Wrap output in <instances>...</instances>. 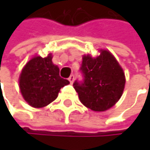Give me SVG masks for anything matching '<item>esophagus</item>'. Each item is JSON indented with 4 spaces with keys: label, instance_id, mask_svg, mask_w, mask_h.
<instances>
[{
    "label": "esophagus",
    "instance_id": "1",
    "mask_svg": "<svg viewBox=\"0 0 150 150\" xmlns=\"http://www.w3.org/2000/svg\"><path fill=\"white\" fill-rule=\"evenodd\" d=\"M74 80H75V75H71L70 76H69V81H70V83H71V84L74 82Z\"/></svg>",
    "mask_w": 150,
    "mask_h": 150
}]
</instances>
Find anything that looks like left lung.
I'll return each instance as SVG.
<instances>
[{"instance_id": "1", "label": "left lung", "mask_w": 150, "mask_h": 150, "mask_svg": "<svg viewBox=\"0 0 150 150\" xmlns=\"http://www.w3.org/2000/svg\"><path fill=\"white\" fill-rule=\"evenodd\" d=\"M100 55L93 58L87 54L82 57L80 69L83 81L73 84L80 101L93 111H105L121 98L125 75L115 56L108 50H100Z\"/></svg>"}]
</instances>
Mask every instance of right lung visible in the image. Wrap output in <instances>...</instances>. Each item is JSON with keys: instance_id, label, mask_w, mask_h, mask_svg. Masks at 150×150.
I'll return each instance as SVG.
<instances>
[{"instance_id": "add662e5", "label": "right lung", "mask_w": 150, "mask_h": 150, "mask_svg": "<svg viewBox=\"0 0 150 150\" xmlns=\"http://www.w3.org/2000/svg\"><path fill=\"white\" fill-rule=\"evenodd\" d=\"M69 81L60 76L59 68L53 64L52 54L35 56L22 69L19 86L24 100L34 108H43L54 101L60 89Z\"/></svg>"}]
</instances>
